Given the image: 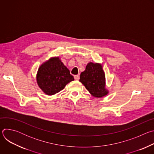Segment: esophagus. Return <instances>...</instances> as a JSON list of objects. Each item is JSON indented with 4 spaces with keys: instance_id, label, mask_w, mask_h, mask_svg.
I'll return each mask as SVG.
<instances>
[{
    "instance_id": "obj_1",
    "label": "esophagus",
    "mask_w": 154,
    "mask_h": 154,
    "mask_svg": "<svg viewBox=\"0 0 154 154\" xmlns=\"http://www.w3.org/2000/svg\"><path fill=\"white\" fill-rule=\"evenodd\" d=\"M74 79H75V80H79V79H80L79 75H74Z\"/></svg>"
}]
</instances>
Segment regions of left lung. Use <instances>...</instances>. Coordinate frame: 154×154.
Returning a JSON list of instances; mask_svg holds the SVG:
<instances>
[{"mask_svg": "<svg viewBox=\"0 0 154 154\" xmlns=\"http://www.w3.org/2000/svg\"><path fill=\"white\" fill-rule=\"evenodd\" d=\"M80 82L93 96L102 97L108 94L105 88V77L101 65L89 63L80 77Z\"/></svg>", "mask_w": 154, "mask_h": 154, "instance_id": "1", "label": "left lung"}]
</instances>
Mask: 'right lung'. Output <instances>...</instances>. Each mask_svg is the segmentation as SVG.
<instances>
[{
    "label": "right lung",
    "instance_id": "right-lung-1",
    "mask_svg": "<svg viewBox=\"0 0 154 154\" xmlns=\"http://www.w3.org/2000/svg\"><path fill=\"white\" fill-rule=\"evenodd\" d=\"M36 80L44 92L48 95H54L64 89L66 84L73 81L74 78L57 57L50 59L41 66Z\"/></svg>",
    "mask_w": 154,
    "mask_h": 154
}]
</instances>
